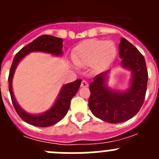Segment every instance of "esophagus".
<instances>
[{
	"instance_id": "esophagus-1",
	"label": "esophagus",
	"mask_w": 159,
	"mask_h": 159,
	"mask_svg": "<svg viewBox=\"0 0 159 159\" xmlns=\"http://www.w3.org/2000/svg\"><path fill=\"white\" fill-rule=\"evenodd\" d=\"M89 84L87 82L86 80H83L82 83H81V88H88Z\"/></svg>"
}]
</instances>
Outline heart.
<instances>
[{"mask_svg": "<svg viewBox=\"0 0 159 159\" xmlns=\"http://www.w3.org/2000/svg\"><path fill=\"white\" fill-rule=\"evenodd\" d=\"M116 53L113 42L92 39L81 42L75 48L72 59L78 66L94 64L97 69H103L113 62Z\"/></svg>", "mask_w": 159, "mask_h": 159, "instance_id": "obj_1", "label": "heart"}]
</instances>
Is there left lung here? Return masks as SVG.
Instances as JSON below:
<instances>
[{
	"label": "left lung",
	"mask_w": 159,
	"mask_h": 159,
	"mask_svg": "<svg viewBox=\"0 0 159 159\" xmlns=\"http://www.w3.org/2000/svg\"><path fill=\"white\" fill-rule=\"evenodd\" d=\"M119 48L122 66L132 73L130 88L119 92L107 88L108 71L94 77L89 86L90 110L95 117L110 123L127 121L139 112L145 99L148 80L145 59L140 52L125 38H121Z\"/></svg>",
	"instance_id": "obj_1"
}]
</instances>
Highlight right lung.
<instances>
[{
  "instance_id": "1",
  "label": "right lung",
  "mask_w": 159,
  "mask_h": 159,
  "mask_svg": "<svg viewBox=\"0 0 159 159\" xmlns=\"http://www.w3.org/2000/svg\"><path fill=\"white\" fill-rule=\"evenodd\" d=\"M63 40L61 38L56 37L48 35H42L35 39L32 43L25 46L16 54L11 66L9 75H8V89L10 92L11 99L12 104L16 110L18 116L23 119L24 121L36 127H47L52 126L60 121L66 116L67 111L70 107L71 99L78 92L81 84V79H78L75 81L70 84H65L60 91L57 101L52 107L48 111L41 115H31L25 112L18 105L16 99L14 98L12 92V80L14 72L16 70L18 63L28 55L32 52H43L50 53L55 56L62 55Z\"/></svg>"
}]
</instances>
